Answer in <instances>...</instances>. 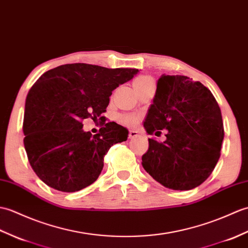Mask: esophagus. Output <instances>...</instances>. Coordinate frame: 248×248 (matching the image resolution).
Masks as SVG:
<instances>
[{"label":"esophagus","instance_id":"34e87169","mask_svg":"<svg viewBox=\"0 0 248 248\" xmlns=\"http://www.w3.org/2000/svg\"><path fill=\"white\" fill-rule=\"evenodd\" d=\"M128 137H129L130 139H134V138H136V137H138V131H137V130H129Z\"/></svg>","mask_w":248,"mask_h":248}]
</instances>
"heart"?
Instances as JSON below:
<instances>
[{
    "instance_id": "1",
    "label": "heart",
    "mask_w": 248,
    "mask_h": 248,
    "mask_svg": "<svg viewBox=\"0 0 248 248\" xmlns=\"http://www.w3.org/2000/svg\"><path fill=\"white\" fill-rule=\"evenodd\" d=\"M153 78H150V76H139L134 80V87L136 91L142 89L143 87H145L150 84H153ZM121 123H123L124 125L127 126H135L136 124H138L139 122V118L136 117L134 114H124L121 115L120 118Z\"/></svg>"
}]
</instances>
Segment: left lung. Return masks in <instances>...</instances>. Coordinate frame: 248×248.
I'll return each instance as SVG.
<instances>
[{"label":"left lung","mask_w":248,"mask_h":248,"mask_svg":"<svg viewBox=\"0 0 248 248\" xmlns=\"http://www.w3.org/2000/svg\"><path fill=\"white\" fill-rule=\"evenodd\" d=\"M144 128L148 135L168 130L167 139H148L142 167L172 190L202 185L221 156L224 127L221 109L211 91L184 75H162L157 82Z\"/></svg>","instance_id":"8db88e82"}]
</instances>
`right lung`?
Returning a JSON list of instances; mask_svg holds the SVG:
<instances>
[{"mask_svg": "<svg viewBox=\"0 0 248 248\" xmlns=\"http://www.w3.org/2000/svg\"><path fill=\"white\" fill-rule=\"evenodd\" d=\"M138 72L69 63L40 76L26 96L23 142L30 164L43 183L75 192L98 178L109 148L127 140L128 130L104 120L98 134L92 135L82 129V121L102 120L112 91Z\"/></svg>", "mask_w": 248, "mask_h": 248, "instance_id": "add662e5", "label": "right lung"}]
</instances>
